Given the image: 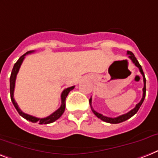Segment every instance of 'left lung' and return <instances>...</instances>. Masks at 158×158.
<instances>
[{
    "instance_id": "obj_1",
    "label": "left lung",
    "mask_w": 158,
    "mask_h": 158,
    "mask_svg": "<svg viewBox=\"0 0 158 158\" xmlns=\"http://www.w3.org/2000/svg\"><path fill=\"white\" fill-rule=\"evenodd\" d=\"M127 54H128V57L131 60L133 63L135 64V66H137V67L139 68V71L141 73V75H143V97H142V99L141 101H139V103L137 104L135 107L134 109L129 111L128 113L125 114H123V115H120V116L117 117V118H110V117H106V116H104L102 115L101 114H99L98 112L97 111H95L92 107V97H91L90 99H89V104H90L91 106V108H92V112L94 113V114L97 117V118H101L102 121L104 122H106V123H114V124H116V123H123V122L126 121V120H127L129 119L130 118L135 115L138 112V110H139V107L141 106L142 103H143V100L145 98V93H146V79H145V76H144V74H143V71L142 70V67L141 66L139 65V61H137L136 57H135V55L133 54L132 52H131V51H127Z\"/></svg>"
}]
</instances>
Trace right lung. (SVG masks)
<instances>
[{
    "instance_id": "add662e5",
    "label": "right lung",
    "mask_w": 158,
    "mask_h": 158,
    "mask_svg": "<svg viewBox=\"0 0 158 158\" xmlns=\"http://www.w3.org/2000/svg\"><path fill=\"white\" fill-rule=\"evenodd\" d=\"M34 51H29V52H27L25 54H23V56L19 57V59L17 61L16 63L15 64V66L13 67L12 72H11V75H10V97H11V101H12L14 106H15V109L17 110V111L19 112V114L21 115L23 118H24L25 119L28 120V121L32 122V123H39V124H48L52 123L53 122H55L56 120L60 118V117L62 115V114L65 111V108H66V99L67 95L69 94V92L71 90L74 89L75 86H72V87H70V88H67L66 89H64V91L62 92L61 95V105L60 106V108L58 110H57L55 112H53L52 114H50L49 116L46 117V118H36V117L31 116V115H29L27 114H25L20 109H19L18 104L16 103L15 98H14V92H15V80H16V77L18 75V72H19V68L21 66L23 61L24 58H25V56L28 53H31V52H33Z\"/></svg>"
}]
</instances>
